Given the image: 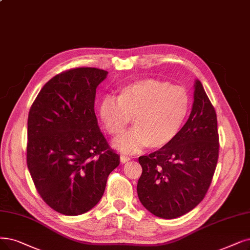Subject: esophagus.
Segmentation results:
<instances>
[{
    "mask_svg": "<svg viewBox=\"0 0 250 250\" xmlns=\"http://www.w3.org/2000/svg\"><path fill=\"white\" fill-rule=\"evenodd\" d=\"M120 159H121V162L122 163H126L128 161H130L131 158L128 157V156H124V155H121V157H120Z\"/></svg>",
    "mask_w": 250,
    "mask_h": 250,
    "instance_id": "esophagus-1",
    "label": "esophagus"
}]
</instances>
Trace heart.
Here are the masks:
<instances>
[{"instance_id":"b5f03b06","label":"heart","mask_w":250,"mask_h":250,"mask_svg":"<svg viewBox=\"0 0 250 250\" xmlns=\"http://www.w3.org/2000/svg\"><path fill=\"white\" fill-rule=\"evenodd\" d=\"M188 106L189 98L183 87L147 78L123 87L117 102L104 98L98 114L112 136L121 134L132 119L134 128L113 145L123 153H138L147 146L157 149L170 144L181 130Z\"/></svg>"}]
</instances>
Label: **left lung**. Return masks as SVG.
I'll return each mask as SVG.
<instances>
[{
    "label": "left lung",
    "instance_id": "1",
    "mask_svg": "<svg viewBox=\"0 0 250 250\" xmlns=\"http://www.w3.org/2000/svg\"><path fill=\"white\" fill-rule=\"evenodd\" d=\"M218 148L215 109L196 80L192 112L173 141L138 158L143 167L137 183L139 201L149 212L166 219L191 211L210 187Z\"/></svg>",
    "mask_w": 250,
    "mask_h": 250
}]
</instances>
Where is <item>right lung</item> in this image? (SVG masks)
Segmentation results:
<instances>
[{"label":"right lung","mask_w":250,"mask_h":250,"mask_svg":"<svg viewBox=\"0 0 250 250\" xmlns=\"http://www.w3.org/2000/svg\"><path fill=\"white\" fill-rule=\"evenodd\" d=\"M107 72L77 67L44 85L27 119L26 163L43 200L64 215H80L101 200L120 164L94 113L96 88Z\"/></svg>","instance_id":"add662e5"}]
</instances>
